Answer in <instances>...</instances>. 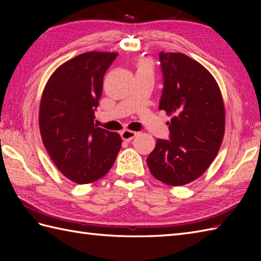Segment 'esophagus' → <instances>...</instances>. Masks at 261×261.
<instances>
[{"mask_svg":"<svg viewBox=\"0 0 261 261\" xmlns=\"http://www.w3.org/2000/svg\"><path fill=\"white\" fill-rule=\"evenodd\" d=\"M136 136H137V132L131 131V130H123L121 132V138L125 141L132 140Z\"/></svg>","mask_w":261,"mask_h":261,"instance_id":"1","label":"esophagus"}]
</instances>
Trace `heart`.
Here are the masks:
<instances>
[{"label": "heart", "mask_w": 261, "mask_h": 261, "mask_svg": "<svg viewBox=\"0 0 261 261\" xmlns=\"http://www.w3.org/2000/svg\"><path fill=\"white\" fill-rule=\"evenodd\" d=\"M137 74L152 75V65L147 59H141L137 63Z\"/></svg>", "instance_id": "heart-1"}]
</instances>
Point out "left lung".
<instances>
[{"mask_svg": "<svg viewBox=\"0 0 261 261\" xmlns=\"http://www.w3.org/2000/svg\"><path fill=\"white\" fill-rule=\"evenodd\" d=\"M159 110L171 115L169 140L158 139L147 158L153 177L170 186L198 178L212 164L224 136V105L210 71L184 54H159Z\"/></svg>", "mask_w": 261, "mask_h": 261, "instance_id": "left-lung-1", "label": "left lung"}]
</instances>
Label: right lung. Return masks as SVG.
<instances>
[{
    "mask_svg": "<svg viewBox=\"0 0 261 261\" xmlns=\"http://www.w3.org/2000/svg\"><path fill=\"white\" fill-rule=\"evenodd\" d=\"M116 56L99 51L79 55L55 70L42 93V142L56 167L77 184L107 175L121 149L119 134L94 124L103 77Z\"/></svg>",
    "mask_w": 261,
    "mask_h": 261,
    "instance_id": "right-lung-1",
    "label": "right lung"
}]
</instances>
